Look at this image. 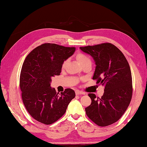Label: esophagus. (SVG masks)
<instances>
[{
	"label": "esophagus",
	"mask_w": 147,
	"mask_h": 147,
	"mask_svg": "<svg viewBox=\"0 0 147 147\" xmlns=\"http://www.w3.org/2000/svg\"><path fill=\"white\" fill-rule=\"evenodd\" d=\"M75 94H76V95H83V94H85V93H83V92H81V91L77 90L76 92H75Z\"/></svg>",
	"instance_id": "34e87169"
}]
</instances>
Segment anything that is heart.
I'll use <instances>...</instances> for the list:
<instances>
[{
  "mask_svg": "<svg viewBox=\"0 0 147 147\" xmlns=\"http://www.w3.org/2000/svg\"><path fill=\"white\" fill-rule=\"evenodd\" d=\"M77 59L78 61V62L80 63V64L82 65L84 64H86V63H88V62H91V60L90 59V58L86 55L84 54H82V53H78L77 54ZM67 61H65L64 62H63V64L62 65V67L63 69L65 68L66 65H67Z\"/></svg>",
  "mask_w": 147,
  "mask_h": 147,
  "instance_id": "1",
  "label": "heart"
}]
</instances>
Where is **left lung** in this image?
Here are the masks:
<instances>
[{
	"label": "left lung",
	"instance_id": "left-lung-1",
	"mask_svg": "<svg viewBox=\"0 0 147 147\" xmlns=\"http://www.w3.org/2000/svg\"><path fill=\"white\" fill-rule=\"evenodd\" d=\"M80 49L90 55L96 64L93 79L105 85L101 98L88 94L92 103L85 108L86 114L99 126L114 124L124 114L131 101L132 81L129 63L121 51L111 43Z\"/></svg>",
	"mask_w": 147,
	"mask_h": 147
}]
</instances>
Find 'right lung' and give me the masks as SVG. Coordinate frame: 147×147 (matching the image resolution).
Listing matches in <instances>:
<instances>
[{"mask_svg":"<svg viewBox=\"0 0 147 147\" xmlns=\"http://www.w3.org/2000/svg\"><path fill=\"white\" fill-rule=\"evenodd\" d=\"M75 51V47L45 43L31 51L23 62L20 77L23 102L38 122L49 125L57 121L75 98L72 89L60 94L51 86V78L60 75L63 62Z\"/></svg>","mask_w":147,"mask_h":147,"instance_id":"obj_1","label":"right lung"}]
</instances>
